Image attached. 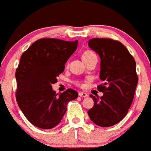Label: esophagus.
I'll return each instance as SVG.
<instances>
[{"label": "esophagus", "mask_w": 151, "mask_h": 151, "mask_svg": "<svg viewBox=\"0 0 151 151\" xmlns=\"http://www.w3.org/2000/svg\"><path fill=\"white\" fill-rule=\"evenodd\" d=\"M78 96H81V97H87L88 95L86 93H84V92H79V93H78Z\"/></svg>", "instance_id": "1"}]
</instances>
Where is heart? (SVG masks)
<instances>
[{
    "instance_id": "heart-1",
    "label": "heart",
    "mask_w": 151,
    "mask_h": 151,
    "mask_svg": "<svg viewBox=\"0 0 151 151\" xmlns=\"http://www.w3.org/2000/svg\"><path fill=\"white\" fill-rule=\"evenodd\" d=\"M97 58V55H96V53H95L93 51H92V50H86V51L83 53V55H82L83 60L89 59V58ZM76 84H78V85H82L79 81H76Z\"/></svg>"
}]
</instances>
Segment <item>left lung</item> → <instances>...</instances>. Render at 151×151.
Segmentation results:
<instances>
[{"label":"left lung","instance_id":"1","mask_svg":"<svg viewBox=\"0 0 151 151\" xmlns=\"http://www.w3.org/2000/svg\"><path fill=\"white\" fill-rule=\"evenodd\" d=\"M88 45L101 58L99 77L104 83L97 88L104 94L100 99L90 95L94 105L87 113L97 125L110 127L123 119L133 102L138 84L136 61L119 41L96 38Z\"/></svg>","mask_w":151,"mask_h":151}]
</instances>
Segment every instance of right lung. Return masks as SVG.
Listing matches in <instances>:
<instances>
[{"label":"right lung","instance_id":"add662e5","mask_svg":"<svg viewBox=\"0 0 151 151\" xmlns=\"http://www.w3.org/2000/svg\"><path fill=\"white\" fill-rule=\"evenodd\" d=\"M78 40L41 38L21 55L15 73L16 101L28 121L35 127L51 129L61 122L69 101L78 97L73 89L58 94L52 85L64 72L76 51Z\"/></svg>","mask_w":151,"mask_h":151}]
</instances>
